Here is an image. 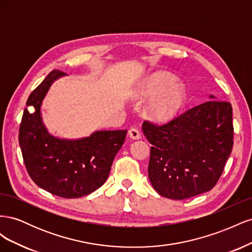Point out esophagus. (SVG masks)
Masks as SVG:
<instances>
[{"label":"esophagus","mask_w":252,"mask_h":252,"mask_svg":"<svg viewBox=\"0 0 252 252\" xmlns=\"http://www.w3.org/2000/svg\"><path fill=\"white\" fill-rule=\"evenodd\" d=\"M128 134L133 140H138V139L141 138V132H140V130L136 127H131L130 129H129Z\"/></svg>","instance_id":"obj_1"}]
</instances>
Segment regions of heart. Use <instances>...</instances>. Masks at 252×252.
<instances>
[{"label": "heart", "instance_id": "heart-1", "mask_svg": "<svg viewBox=\"0 0 252 252\" xmlns=\"http://www.w3.org/2000/svg\"><path fill=\"white\" fill-rule=\"evenodd\" d=\"M175 77L168 72H157L152 74L144 85V96H156L157 100L150 105L151 116L158 120L170 119L177 112L185 100L186 90L183 84L174 83Z\"/></svg>", "mask_w": 252, "mask_h": 252}]
</instances>
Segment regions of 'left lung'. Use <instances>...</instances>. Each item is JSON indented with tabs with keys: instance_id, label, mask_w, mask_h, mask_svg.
I'll return each instance as SVG.
<instances>
[{
	"instance_id": "8db88e82",
	"label": "left lung",
	"mask_w": 252,
	"mask_h": 252,
	"mask_svg": "<svg viewBox=\"0 0 252 252\" xmlns=\"http://www.w3.org/2000/svg\"><path fill=\"white\" fill-rule=\"evenodd\" d=\"M143 131L152 145L148 177L156 191L189 199L211 190L224 171L233 146L231 104L209 100L162 125L145 121Z\"/></svg>"
}]
</instances>
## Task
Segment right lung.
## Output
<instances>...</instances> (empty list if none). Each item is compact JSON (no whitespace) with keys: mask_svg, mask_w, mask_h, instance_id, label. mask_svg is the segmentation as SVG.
Listing matches in <instances>:
<instances>
[{"mask_svg":"<svg viewBox=\"0 0 252 252\" xmlns=\"http://www.w3.org/2000/svg\"><path fill=\"white\" fill-rule=\"evenodd\" d=\"M64 74L52 70L30 94L19 143L27 172L37 186L65 199H77L94 192L107 180L127 130L96 131L77 141L50 135L42 123L40 107L52 82ZM29 107H34L33 113H30Z\"/></svg>","mask_w":252,"mask_h":252,"instance_id":"right-lung-1","label":"right lung"}]
</instances>
